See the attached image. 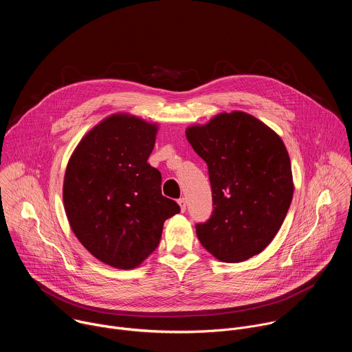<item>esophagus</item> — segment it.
I'll return each mask as SVG.
<instances>
[{
	"instance_id": "esophagus-1",
	"label": "esophagus",
	"mask_w": 352,
	"mask_h": 352,
	"mask_svg": "<svg viewBox=\"0 0 352 352\" xmlns=\"http://www.w3.org/2000/svg\"><path fill=\"white\" fill-rule=\"evenodd\" d=\"M178 205H179V209H181V212L184 213V212L186 210V199H184V197L178 199Z\"/></svg>"
}]
</instances>
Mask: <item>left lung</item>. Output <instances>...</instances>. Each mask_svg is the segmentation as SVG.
Wrapping results in <instances>:
<instances>
[{"label":"left lung","mask_w":352,"mask_h":352,"mask_svg":"<svg viewBox=\"0 0 352 352\" xmlns=\"http://www.w3.org/2000/svg\"><path fill=\"white\" fill-rule=\"evenodd\" d=\"M209 168L213 214L196 226L204 248L216 259L238 263L273 241L289 209L294 182L283 139L243 111L220 113L185 131Z\"/></svg>","instance_id":"8db88e82"}]
</instances>
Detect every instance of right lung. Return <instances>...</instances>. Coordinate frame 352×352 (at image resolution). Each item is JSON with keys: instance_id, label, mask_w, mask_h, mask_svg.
Instances as JSON below:
<instances>
[{"instance_id": "1", "label": "right lung", "mask_w": 352, "mask_h": 352, "mask_svg": "<svg viewBox=\"0 0 352 352\" xmlns=\"http://www.w3.org/2000/svg\"><path fill=\"white\" fill-rule=\"evenodd\" d=\"M157 124L118 113L100 121L68 162L63 199L69 226L89 252L111 267H138L157 248L164 221L179 213L150 166Z\"/></svg>"}]
</instances>
